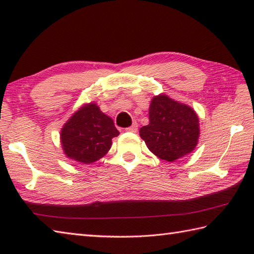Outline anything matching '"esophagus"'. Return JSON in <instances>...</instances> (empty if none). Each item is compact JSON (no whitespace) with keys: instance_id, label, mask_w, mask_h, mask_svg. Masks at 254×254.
<instances>
[{"instance_id":"esophagus-1","label":"esophagus","mask_w":254,"mask_h":254,"mask_svg":"<svg viewBox=\"0 0 254 254\" xmlns=\"http://www.w3.org/2000/svg\"><path fill=\"white\" fill-rule=\"evenodd\" d=\"M126 130H127V132H136V131H137V123H136V122H133L132 126L127 127Z\"/></svg>"}]
</instances>
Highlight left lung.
I'll list each match as a JSON object with an SVG mask.
<instances>
[{
  "instance_id": "1",
  "label": "left lung",
  "mask_w": 254,
  "mask_h": 254,
  "mask_svg": "<svg viewBox=\"0 0 254 254\" xmlns=\"http://www.w3.org/2000/svg\"><path fill=\"white\" fill-rule=\"evenodd\" d=\"M149 124L140 136L154 156L174 162L190 153L199 139V120L190 106L166 94L154 96L149 106Z\"/></svg>"
}]
</instances>
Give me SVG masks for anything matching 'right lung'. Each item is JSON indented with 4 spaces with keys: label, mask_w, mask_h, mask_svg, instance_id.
Segmentation results:
<instances>
[{
    "label": "right lung",
    "mask_w": 254,
    "mask_h": 254,
    "mask_svg": "<svg viewBox=\"0 0 254 254\" xmlns=\"http://www.w3.org/2000/svg\"><path fill=\"white\" fill-rule=\"evenodd\" d=\"M119 134L113 120L96 103H87L64 124L60 142L67 158L88 165L104 157L112 147V139Z\"/></svg>",
    "instance_id": "right-lung-1"
}]
</instances>
